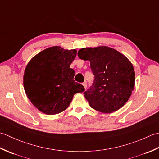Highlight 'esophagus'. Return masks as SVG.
I'll return each mask as SVG.
<instances>
[{
    "mask_svg": "<svg viewBox=\"0 0 159 159\" xmlns=\"http://www.w3.org/2000/svg\"><path fill=\"white\" fill-rule=\"evenodd\" d=\"M83 87H84V88L86 89V87H87V82H86V81L84 82V83H83Z\"/></svg>",
    "mask_w": 159,
    "mask_h": 159,
    "instance_id": "34e87169",
    "label": "esophagus"
}]
</instances>
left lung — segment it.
I'll return each mask as SVG.
<instances>
[{
	"instance_id": "left-lung-1",
	"label": "left lung",
	"mask_w": 159,
	"mask_h": 159,
	"mask_svg": "<svg viewBox=\"0 0 159 159\" xmlns=\"http://www.w3.org/2000/svg\"><path fill=\"white\" fill-rule=\"evenodd\" d=\"M80 59L88 60L94 75L93 85L83 93L92 108L111 113L126 103L134 89L135 72L126 57L108 46L83 48Z\"/></svg>"
}]
</instances>
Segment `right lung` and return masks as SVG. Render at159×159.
<instances>
[{"label": "right lung", "instance_id": "1", "mask_svg": "<svg viewBox=\"0 0 159 159\" xmlns=\"http://www.w3.org/2000/svg\"><path fill=\"white\" fill-rule=\"evenodd\" d=\"M76 50L52 46L42 50L30 60L23 77L25 93L31 103L47 115L65 111L75 93L85 91L74 81V70L70 64Z\"/></svg>", "mask_w": 159, "mask_h": 159}]
</instances>
